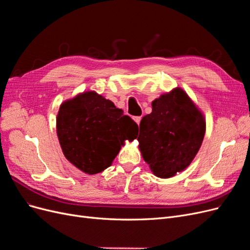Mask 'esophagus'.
I'll return each mask as SVG.
<instances>
[{
	"mask_svg": "<svg viewBox=\"0 0 250 250\" xmlns=\"http://www.w3.org/2000/svg\"><path fill=\"white\" fill-rule=\"evenodd\" d=\"M133 120L135 121V122H137V124L139 125L140 123H141V120H142V117H134L133 118Z\"/></svg>",
	"mask_w": 250,
	"mask_h": 250,
	"instance_id": "obj_1",
	"label": "esophagus"
}]
</instances>
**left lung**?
<instances>
[{
    "mask_svg": "<svg viewBox=\"0 0 250 250\" xmlns=\"http://www.w3.org/2000/svg\"><path fill=\"white\" fill-rule=\"evenodd\" d=\"M206 133V121L183 89L152 102V112L140 123L143 158L154 175L169 178L192 163Z\"/></svg>",
    "mask_w": 250,
    "mask_h": 250,
    "instance_id": "1",
    "label": "left lung"
}]
</instances>
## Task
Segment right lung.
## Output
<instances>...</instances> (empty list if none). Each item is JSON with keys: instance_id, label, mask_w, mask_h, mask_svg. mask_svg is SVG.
Returning <instances> with one entry per match:
<instances>
[{"instance_id": "right-lung-1", "label": "right lung", "mask_w": 250, "mask_h": 250, "mask_svg": "<svg viewBox=\"0 0 250 250\" xmlns=\"http://www.w3.org/2000/svg\"><path fill=\"white\" fill-rule=\"evenodd\" d=\"M57 135L66 160L87 174L108 168L125 140L135 139L138 124L95 92L65 101L59 108Z\"/></svg>"}]
</instances>
